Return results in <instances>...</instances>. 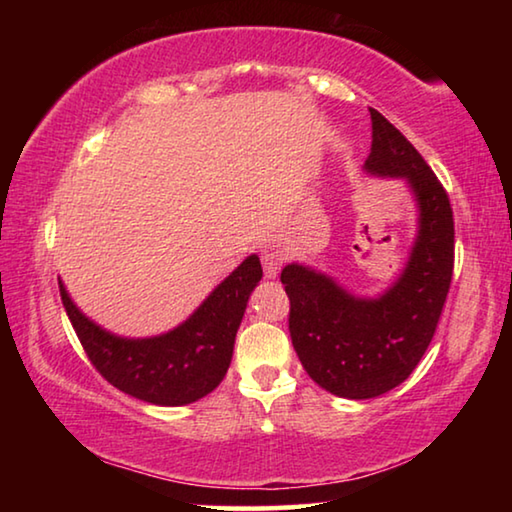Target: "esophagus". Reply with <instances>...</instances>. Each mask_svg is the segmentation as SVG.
I'll return each instance as SVG.
<instances>
[{
	"instance_id": "34e87169",
	"label": "esophagus",
	"mask_w": 512,
	"mask_h": 512,
	"mask_svg": "<svg viewBox=\"0 0 512 512\" xmlns=\"http://www.w3.org/2000/svg\"><path fill=\"white\" fill-rule=\"evenodd\" d=\"M284 259H287V253L280 246H266L262 250V266H264V275L266 277H273L280 273V266L284 264Z\"/></svg>"
}]
</instances>
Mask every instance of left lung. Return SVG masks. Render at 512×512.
Segmentation results:
<instances>
[{
    "instance_id": "left-lung-1",
    "label": "left lung",
    "mask_w": 512,
    "mask_h": 512,
    "mask_svg": "<svg viewBox=\"0 0 512 512\" xmlns=\"http://www.w3.org/2000/svg\"><path fill=\"white\" fill-rule=\"evenodd\" d=\"M366 171L406 178L418 201L420 228L409 264L379 298H354L327 275L289 264V332L302 368L332 395L368 400L400 386L418 366L443 314L454 273V212L445 187L415 146L370 108Z\"/></svg>"
}]
</instances>
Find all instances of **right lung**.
Wrapping results in <instances>:
<instances>
[{"mask_svg": "<svg viewBox=\"0 0 512 512\" xmlns=\"http://www.w3.org/2000/svg\"><path fill=\"white\" fill-rule=\"evenodd\" d=\"M262 280L257 255L244 259L183 325L153 339H121L85 318L63 282L60 300L99 375L137 400L183 406L212 393L228 372L250 293Z\"/></svg>", "mask_w": 512, "mask_h": 512, "instance_id": "obj_1", "label": "right lung"}]
</instances>
